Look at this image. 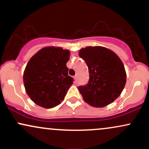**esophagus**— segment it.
<instances>
[{
  "instance_id": "obj_1",
  "label": "esophagus",
  "mask_w": 149,
  "mask_h": 149,
  "mask_svg": "<svg viewBox=\"0 0 149 149\" xmlns=\"http://www.w3.org/2000/svg\"><path fill=\"white\" fill-rule=\"evenodd\" d=\"M74 80H75V82L77 81V76H74Z\"/></svg>"
}]
</instances>
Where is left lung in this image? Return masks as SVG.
Masks as SVG:
<instances>
[{
	"mask_svg": "<svg viewBox=\"0 0 149 149\" xmlns=\"http://www.w3.org/2000/svg\"><path fill=\"white\" fill-rule=\"evenodd\" d=\"M89 69L88 84L78 88L85 102L104 107L120 96L126 83V73L120 58L110 49L89 46L80 50Z\"/></svg>",
	"mask_w": 149,
	"mask_h": 149,
	"instance_id": "1",
	"label": "left lung"
}]
</instances>
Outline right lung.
Segmentation results:
<instances>
[{
  "mask_svg": "<svg viewBox=\"0 0 149 149\" xmlns=\"http://www.w3.org/2000/svg\"><path fill=\"white\" fill-rule=\"evenodd\" d=\"M70 52L61 47H48L31 58L24 73L27 95L34 103L46 109L57 107L73 84L66 63Z\"/></svg>",
  "mask_w": 149,
  "mask_h": 149,
  "instance_id": "right-lung-1",
  "label": "right lung"
}]
</instances>
